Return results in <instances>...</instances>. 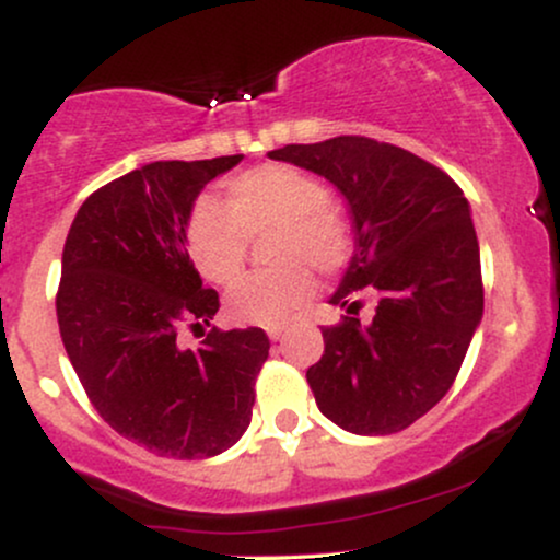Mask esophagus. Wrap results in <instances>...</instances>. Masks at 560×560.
I'll return each mask as SVG.
<instances>
[{
  "mask_svg": "<svg viewBox=\"0 0 560 560\" xmlns=\"http://www.w3.org/2000/svg\"><path fill=\"white\" fill-rule=\"evenodd\" d=\"M284 326H268L266 329V334H268V339H273V342H279L281 337H284Z\"/></svg>",
  "mask_w": 560,
  "mask_h": 560,
  "instance_id": "obj_1",
  "label": "esophagus"
}]
</instances>
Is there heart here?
Here are the masks:
<instances>
[{"label":"heart","mask_w":560,"mask_h":560,"mask_svg":"<svg viewBox=\"0 0 560 560\" xmlns=\"http://www.w3.org/2000/svg\"><path fill=\"white\" fill-rule=\"evenodd\" d=\"M273 229L268 258L279 266L244 276L226 294V313L236 324L268 326L287 320L316 292L311 267L337 273L352 258L347 218L329 202L318 178L292 165H262L236 176L226 189V208L199 197L186 221V247L205 279L231 284L244 266L247 236Z\"/></svg>","instance_id":"1"}]
</instances>
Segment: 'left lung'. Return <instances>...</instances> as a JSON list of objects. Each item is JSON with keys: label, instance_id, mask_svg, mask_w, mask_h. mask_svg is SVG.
I'll return each mask as SVG.
<instances>
[{"label": "left lung", "instance_id": "1", "mask_svg": "<svg viewBox=\"0 0 560 560\" xmlns=\"http://www.w3.org/2000/svg\"><path fill=\"white\" fill-rule=\"evenodd\" d=\"M271 160L337 186L355 234L331 305L358 313L352 292L376 294L374 318L324 326L307 384L326 419L352 434H395L453 387L485 313L479 242L460 186L402 147L365 137L287 144Z\"/></svg>", "mask_w": 560, "mask_h": 560}]
</instances>
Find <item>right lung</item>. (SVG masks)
<instances>
[{
  "label": "right lung",
  "instance_id": "obj_1",
  "mask_svg": "<svg viewBox=\"0 0 560 560\" xmlns=\"http://www.w3.org/2000/svg\"><path fill=\"white\" fill-rule=\"evenodd\" d=\"M242 163L160 160L96 189L70 223L57 324L89 400L126 440L168 458H210L253 419L266 331H213L189 350L182 326L218 313L186 247L199 191Z\"/></svg>",
  "mask_w": 560,
  "mask_h": 560
}]
</instances>
